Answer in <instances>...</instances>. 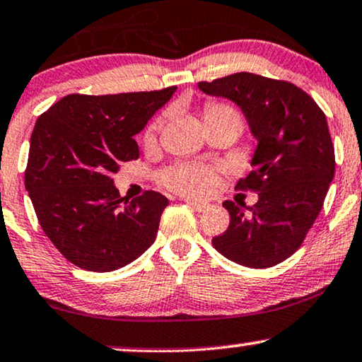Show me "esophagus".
Listing matches in <instances>:
<instances>
[{
  "mask_svg": "<svg viewBox=\"0 0 362 362\" xmlns=\"http://www.w3.org/2000/svg\"><path fill=\"white\" fill-rule=\"evenodd\" d=\"M186 204L194 211H199V213H201V211H206L209 208L208 203H199V201H192V199H186Z\"/></svg>",
  "mask_w": 362,
  "mask_h": 362,
  "instance_id": "obj_1",
  "label": "esophagus"
}]
</instances>
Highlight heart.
Returning <instances> with one entry per match:
<instances>
[{
	"mask_svg": "<svg viewBox=\"0 0 362 362\" xmlns=\"http://www.w3.org/2000/svg\"><path fill=\"white\" fill-rule=\"evenodd\" d=\"M164 116H158L156 119L148 124L144 131V143H153L156 133L161 129ZM214 121H234L241 126V116L234 107L223 105V103H209L204 106V124ZM163 182L171 189L185 192L191 196L209 194L216 187V173L208 166L198 164H180L173 166L163 173Z\"/></svg>",
	"mask_w": 362,
	"mask_h": 362,
	"instance_id": "obj_1",
	"label": "heart"
}]
</instances>
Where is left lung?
I'll use <instances>...</instances> for the list:
<instances>
[{
	"instance_id": "1",
	"label": "left lung",
	"mask_w": 362,
	"mask_h": 362,
	"mask_svg": "<svg viewBox=\"0 0 362 362\" xmlns=\"http://www.w3.org/2000/svg\"><path fill=\"white\" fill-rule=\"evenodd\" d=\"M198 88L236 103L257 139L252 171L236 187L259 199L251 208L224 201L229 226L213 246L246 267L279 264L301 247L334 177L326 115L296 84L259 74L234 73Z\"/></svg>"
}]
</instances>
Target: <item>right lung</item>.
Here are the masks:
<instances>
[{
	"mask_svg": "<svg viewBox=\"0 0 362 362\" xmlns=\"http://www.w3.org/2000/svg\"><path fill=\"white\" fill-rule=\"evenodd\" d=\"M175 91L176 86L103 96L74 93L37 118L26 191L46 236L81 269H119L156 239L170 201L156 191L121 198L111 175L139 158L134 134Z\"/></svg>",
	"mask_w": 362,
	"mask_h": 362,
	"instance_id": "add662e5",
	"label": "right lung"
}]
</instances>
